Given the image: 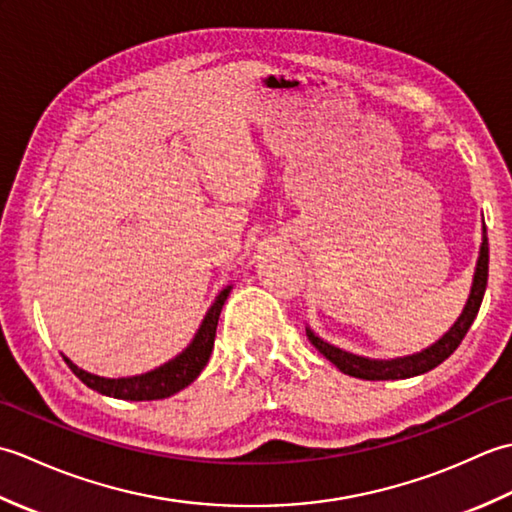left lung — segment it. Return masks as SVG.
<instances>
[{"instance_id":"8db88e82","label":"left lung","mask_w":512,"mask_h":512,"mask_svg":"<svg viewBox=\"0 0 512 512\" xmlns=\"http://www.w3.org/2000/svg\"><path fill=\"white\" fill-rule=\"evenodd\" d=\"M486 281H488V237H486V228H484L480 257H477L469 301H466V306L458 317V321L453 323V328L444 334L440 341L427 347V350L411 354V356H402V358H389V361H378V358L356 356V354L341 350V347H334L328 341L319 339V336L314 334L310 328H306L308 339L325 358H328L330 363H334L347 376L363 378V380H398V378L420 376L447 361V358L455 350H458V345L462 343L466 332H469L471 323L477 317V312H480Z\"/></svg>"}]
</instances>
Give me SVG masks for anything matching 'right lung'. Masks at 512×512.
<instances>
[{
	"instance_id": "1",
	"label": "right lung",
	"mask_w": 512,
	"mask_h": 512,
	"mask_svg": "<svg viewBox=\"0 0 512 512\" xmlns=\"http://www.w3.org/2000/svg\"><path fill=\"white\" fill-rule=\"evenodd\" d=\"M233 286H226L220 295L215 297L213 306L206 312V317L200 325V330L195 332L193 341L189 343L187 350L171 358L169 363L151 369L147 374L140 376H127V378H103L85 372V369L76 367L68 356H63V361L79 376L85 385L90 389L99 391L103 396L121 398V400H160L178 394L180 389L191 385L195 378L200 376L204 365L209 363V356L213 352L215 343V330H217V319H220V312L226 297L231 295Z\"/></svg>"
}]
</instances>
